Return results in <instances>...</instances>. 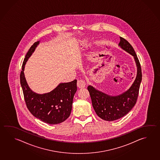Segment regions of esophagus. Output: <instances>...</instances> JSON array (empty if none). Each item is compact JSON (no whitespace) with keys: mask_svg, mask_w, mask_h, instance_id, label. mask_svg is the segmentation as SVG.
Here are the masks:
<instances>
[{"mask_svg":"<svg viewBox=\"0 0 160 160\" xmlns=\"http://www.w3.org/2000/svg\"><path fill=\"white\" fill-rule=\"evenodd\" d=\"M77 86L79 88H84L86 86V82L83 79H79L77 81Z\"/></svg>","mask_w":160,"mask_h":160,"instance_id":"esophagus-1","label":"esophagus"}]
</instances>
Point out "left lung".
Listing matches in <instances>:
<instances>
[{
    "label": "left lung",
    "mask_w": 160,
    "mask_h": 160,
    "mask_svg": "<svg viewBox=\"0 0 160 160\" xmlns=\"http://www.w3.org/2000/svg\"><path fill=\"white\" fill-rule=\"evenodd\" d=\"M118 46L134 57L137 65V77L130 88L122 94L113 96L102 92L90 85L87 87L96 114L102 119L108 121H113L122 118L134 107L137 102L142 79L140 64L133 47L121 37Z\"/></svg>",
    "instance_id": "left-lung-1"
}]
</instances>
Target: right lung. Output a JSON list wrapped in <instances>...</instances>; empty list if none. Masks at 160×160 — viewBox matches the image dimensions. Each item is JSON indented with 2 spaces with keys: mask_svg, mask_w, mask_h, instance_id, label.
<instances>
[{
  "mask_svg": "<svg viewBox=\"0 0 160 160\" xmlns=\"http://www.w3.org/2000/svg\"><path fill=\"white\" fill-rule=\"evenodd\" d=\"M39 43V41H37L32 44L24 58L20 74L21 86L26 106L30 113L43 122L56 125L64 122L69 117L73 97L77 90V80L61 83L48 93L39 94L33 92L27 83L23 71L28 58Z\"/></svg>",
  "mask_w": 160,
  "mask_h": 160,
  "instance_id": "right-lung-1",
  "label": "right lung"
}]
</instances>
